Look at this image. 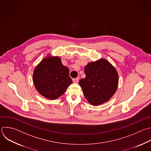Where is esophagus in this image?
<instances>
[{
    "instance_id": "obj_1",
    "label": "esophagus",
    "mask_w": 151,
    "mask_h": 151,
    "mask_svg": "<svg viewBox=\"0 0 151 151\" xmlns=\"http://www.w3.org/2000/svg\"><path fill=\"white\" fill-rule=\"evenodd\" d=\"M73 82L74 83H78L79 82V78H76L73 79Z\"/></svg>"
}]
</instances>
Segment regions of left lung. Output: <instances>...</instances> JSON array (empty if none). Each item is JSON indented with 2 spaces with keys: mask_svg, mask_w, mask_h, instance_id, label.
Instances as JSON below:
<instances>
[{
  "mask_svg": "<svg viewBox=\"0 0 151 151\" xmlns=\"http://www.w3.org/2000/svg\"><path fill=\"white\" fill-rule=\"evenodd\" d=\"M86 77L79 81L83 93L93 106L103 104L116 92L119 76L116 69L106 60L88 63L85 68Z\"/></svg>",
  "mask_w": 151,
  "mask_h": 151,
  "instance_id": "left-lung-1",
  "label": "left lung"
}]
</instances>
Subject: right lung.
Segmentation results:
<instances>
[{
    "instance_id": "right-lung-1",
    "label": "right lung",
    "mask_w": 151,
    "mask_h": 151,
    "mask_svg": "<svg viewBox=\"0 0 151 151\" xmlns=\"http://www.w3.org/2000/svg\"><path fill=\"white\" fill-rule=\"evenodd\" d=\"M33 82L41 95L55 99L64 93L72 80L69 69L63 65L59 57H48L35 69Z\"/></svg>"
}]
</instances>
